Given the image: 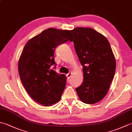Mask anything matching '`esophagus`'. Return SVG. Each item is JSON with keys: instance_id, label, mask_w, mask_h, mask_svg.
<instances>
[{"instance_id": "obj_1", "label": "esophagus", "mask_w": 132, "mask_h": 132, "mask_svg": "<svg viewBox=\"0 0 132 132\" xmlns=\"http://www.w3.org/2000/svg\"><path fill=\"white\" fill-rule=\"evenodd\" d=\"M72 74V73L71 72H69V73H68V74H66V77H67V78H68V79H69V78L71 77Z\"/></svg>"}]
</instances>
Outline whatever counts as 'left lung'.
<instances>
[{
    "mask_svg": "<svg viewBox=\"0 0 132 132\" xmlns=\"http://www.w3.org/2000/svg\"><path fill=\"white\" fill-rule=\"evenodd\" d=\"M80 62L83 81L76 90L82 102L92 104L107 94L116 70V59L107 39L91 28L77 27L70 30Z\"/></svg>",
    "mask_w": 132,
    "mask_h": 132,
    "instance_id": "8db88e82",
    "label": "left lung"
}]
</instances>
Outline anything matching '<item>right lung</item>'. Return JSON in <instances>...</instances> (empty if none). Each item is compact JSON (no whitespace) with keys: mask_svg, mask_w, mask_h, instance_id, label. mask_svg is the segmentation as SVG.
I'll use <instances>...</instances> for the list:
<instances>
[{"mask_svg":"<svg viewBox=\"0 0 132 132\" xmlns=\"http://www.w3.org/2000/svg\"><path fill=\"white\" fill-rule=\"evenodd\" d=\"M70 32L53 28L45 30L27 42L20 57L21 83L29 96L44 106L58 102L65 88L66 76L54 70V54L58 45L72 41Z\"/></svg>","mask_w":132,"mask_h":132,"instance_id":"right-lung-1","label":"right lung"}]
</instances>
